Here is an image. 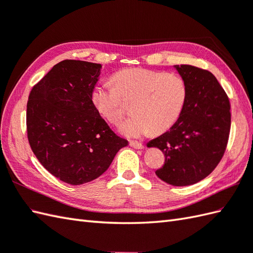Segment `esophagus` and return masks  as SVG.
I'll return each instance as SVG.
<instances>
[{"label": "esophagus", "mask_w": 253, "mask_h": 253, "mask_svg": "<svg viewBox=\"0 0 253 253\" xmlns=\"http://www.w3.org/2000/svg\"><path fill=\"white\" fill-rule=\"evenodd\" d=\"M129 144H130V146H132V148H134V149H138V150L143 149V144L141 142H137V141H131Z\"/></svg>", "instance_id": "esophagus-1"}]
</instances>
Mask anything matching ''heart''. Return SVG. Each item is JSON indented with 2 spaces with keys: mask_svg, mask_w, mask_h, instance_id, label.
<instances>
[{
  "mask_svg": "<svg viewBox=\"0 0 253 253\" xmlns=\"http://www.w3.org/2000/svg\"><path fill=\"white\" fill-rule=\"evenodd\" d=\"M111 80L115 87L104 84L93 86L91 103L105 120L119 124L125 114L123 100H133L131 110L134 115L121 125V131L129 138L168 130L184 109L187 84L180 74L125 68L115 72Z\"/></svg>",
  "mask_w": 253,
  "mask_h": 253,
  "instance_id": "heart-1",
  "label": "heart"
}]
</instances>
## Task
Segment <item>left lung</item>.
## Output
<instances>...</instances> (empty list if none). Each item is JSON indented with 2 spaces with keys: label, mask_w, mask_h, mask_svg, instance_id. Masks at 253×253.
Masks as SVG:
<instances>
[{
  "label": "left lung",
  "mask_w": 253,
  "mask_h": 253,
  "mask_svg": "<svg viewBox=\"0 0 253 253\" xmlns=\"http://www.w3.org/2000/svg\"><path fill=\"white\" fill-rule=\"evenodd\" d=\"M187 84V98L177 123L151 140L165 163L155 173L174 186L197 183L213 171L226 150L231 130V104L215 76L201 68L174 66Z\"/></svg>",
  "instance_id": "1"
}]
</instances>
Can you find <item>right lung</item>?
Here are the masks:
<instances>
[{
    "label": "right lung",
    "mask_w": 253,
    "mask_h": 253,
    "mask_svg": "<svg viewBox=\"0 0 253 253\" xmlns=\"http://www.w3.org/2000/svg\"><path fill=\"white\" fill-rule=\"evenodd\" d=\"M100 69L99 63L63 60L29 95L27 133L31 150L47 171L72 185L100 177L128 144L91 103Z\"/></svg>",
    "instance_id": "obj_1"
}]
</instances>
